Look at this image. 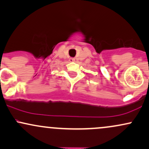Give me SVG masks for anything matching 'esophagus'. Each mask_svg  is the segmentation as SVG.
Segmentation results:
<instances>
[{"instance_id":"obj_1","label":"esophagus","mask_w":149,"mask_h":149,"mask_svg":"<svg viewBox=\"0 0 149 149\" xmlns=\"http://www.w3.org/2000/svg\"><path fill=\"white\" fill-rule=\"evenodd\" d=\"M69 61H71V62H72V61H75V59H74V58H70Z\"/></svg>"}]
</instances>
